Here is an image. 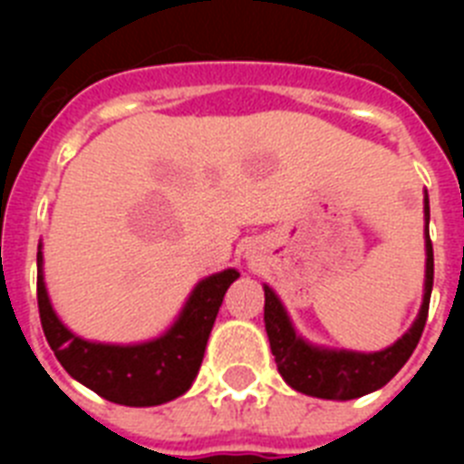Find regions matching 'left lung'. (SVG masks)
I'll return each instance as SVG.
<instances>
[{"instance_id": "1", "label": "left lung", "mask_w": 464, "mask_h": 464, "mask_svg": "<svg viewBox=\"0 0 464 464\" xmlns=\"http://www.w3.org/2000/svg\"><path fill=\"white\" fill-rule=\"evenodd\" d=\"M425 293L418 318L401 339L392 346L376 353H358V351H330V348L311 346L299 337L283 309L281 299L269 285H265V330H267L272 355L276 360L278 374L283 381L311 397L321 400H355L367 392L383 388L397 372L411 358L413 348L420 342L425 321H428L430 295L434 281V256L430 241V202L425 195Z\"/></svg>"}]
</instances>
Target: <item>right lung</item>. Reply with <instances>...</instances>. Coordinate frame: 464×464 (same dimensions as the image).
Returning a JSON list of instances; mask_svg holds the SVG:
<instances>
[{"instance_id":"1","label":"right lung","mask_w":464,"mask_h":464,"mask_svg":"<svg viewBox=\"0 0 464 464\" xmlns=\"http://www.w3.org/2000/svg\"><path fill=\"white\" fill-rule=\"evenodd\" d=\"M36 299L41 327L64 370L100 397L125 407H158L176 400L195 381L208 334L237 269L199 281L174 325L153 342L116 346L85 342L63 325L51 306L44 283V256L36 253Z\"/></svg>"}]
</instances>
